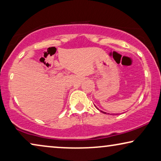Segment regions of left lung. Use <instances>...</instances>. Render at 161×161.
Returning <instances> with one entry per match:
<instances>
[{"instance_id": "left-lung-1", "label": "left lung", "mask_w": 161, "mask_h": 161, "mask_svg": "<svg viewBox=\"0 0 161 161\" xmlns=\"http://www.w3.org/2000/svg\"><path fill=\"white\" fill-rule=\"evenodd\" d=\"M101 112H103L102 111H101ZM103 113H104V114H106V113H105V112H103Z\"/></svg>"}]
</instances>
